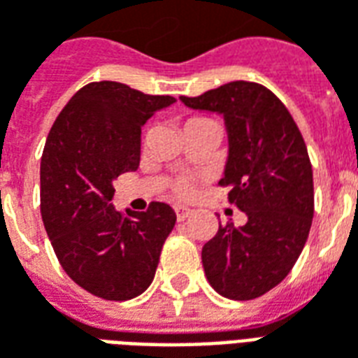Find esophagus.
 <instances>
[{"label":"esophagus","mask_w":358,"mask_h":358,"mask_svg":"<svg viewBox=\"0 0 358 358\" xmlns=\"http://www.w3.org/2000/svg\"><path fill=\"white\" fill-rule=\"evenodd\" d=\"M174 213H176V218H178V220H186V218L192 215V209L182 207V205H176V207H174Z\"/></svg>","instance_id":"1"}]
</instances>
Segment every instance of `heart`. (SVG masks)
Instances as JSON below:
<instances>
[{
    "instance_id": "heart-1",
    "label": "heart",
    "mask_w": 358,
    "mask_h": 358,
    "mask_svg": "<svg viewBox=\"0 0 358 358\" xmlns=\"http://www.w3.org/2000/svg\"><path fill=\"white\" fill-rule=\"evenodd\" d=\"M172 192L180 199H187L189 195L194 194V180L189 178V176H182V178H178L172 184Z\"/></svg>"
}]
</instances>
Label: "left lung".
I'll return each mask as SVG.
<instances>
[{
  "label": "left lung",
  "instance_id": "left-lung-1",
  "mask_svg": "<svg viewBox=\"0 0 358 358\" xmlns=\"http://www.w3.org/2000/svg\"><path fill=\"white\" fill-rule=\"evenodd\" d=\"M180 99L224 117L228 161L218 184L248 215L243 226H218L203 245L205 276L222 297L257 299L289 274L307 243L315 187L305 140L284 103L257 82Z\"/></svg>",
  "mask_w": 358,
  "mask_h": 358
}]
</instances>
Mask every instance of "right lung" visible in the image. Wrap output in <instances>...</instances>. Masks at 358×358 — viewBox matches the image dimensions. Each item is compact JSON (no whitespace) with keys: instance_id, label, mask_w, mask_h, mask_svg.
<instances>
[{"instance_id":"1","label":"right lung","mask_w":358,"mask_h":358,"mask_svg":"<svg viewBox=\"0 0 358 358\" xmlns=\"http://www.w3.org/2000/svg\"><path fill=\"white\" fill-rule=\"evenodd\" d=\"M176 101L120 82H92L51 126L40 164V209L66 274L95 297L128 301L155 278L164 240L176 224L171 205L145 213L113 207V180L140 166L141 126Z\"/></svg>"}]
</instances>
